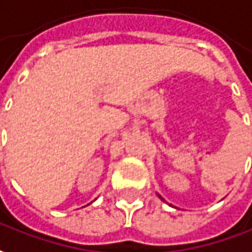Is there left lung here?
Returning a JSON list of instances; mask_svg holds the SVG:
<instances>
[{
	"instance_id": "8db88e82",
	"label": "left lung",
	"mask_w": 252,
	"mask_h": 252,
	"mask_svg": "<svg viewBox=\"0 0 252 252\" xmlns=\"http://www.w3.org/2000/svg\"><path fill=\"white\" fill-rule=\"evenodd\" d=\"M159 196H160V195H159ZM160 198H161V196H160ZM161 199H163V198H161Z\"/></svg>"
}]
</instances>
